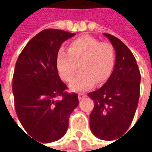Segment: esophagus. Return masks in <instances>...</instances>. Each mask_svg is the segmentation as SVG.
<instances>
[{
	"label": "esophagus",
	"instance_id": "esophagus-1",
	"mask_svg": "<svg viewBox=\"0 0 152 152\" xmlns=\"http://www.w3.org/2000/svg\"><path fill=\"white\" fill-rule=\"evenodd\" d=\"M85 97H86V94H84V93H79L78 94V99H83Z\"/></svg>",
	"mask_w": 152,
	"mask_h": 152
}]
</instances>
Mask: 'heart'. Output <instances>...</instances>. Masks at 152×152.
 Instances as JSON below:
<instances>
[{
  "mask_svg": "<svg viewBox=\"0 0 152 152\" xmlns=\"http://www.w3.org/2000/svg\"><path fill=\"white\" fill-rule=\"evenodd\" d=\"M116 61V53L109 42H101L91 36H83L71 41L68 52L60 50L56 57V65L60 76L65 82H70L80 67L81 72L70 83L75 91L91 88L95 82L106 81L113 72Z\"/></svg>",
  "mask_w": 152,
  "mask_h": 152,
  "instance_id": "1",
  "label": "heart"
}]
</instances>
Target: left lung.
Returning a JSON list of instances; mask_svg holds the SVG:
<instances>
[{"mask_svg": "<svg viewBox=\"0 0 152 152\" xmlns=\"http://www.w3.org/2000/svg\"><path fill=\"white\" fill-rule=\"evenodd\" d=\"M116 52L115 66L106 83L90 92L94 108L90 115V128L101 140H113L130 127L140 96L141 75L131 51L118 38L104 33Z\"/></svg>", "mask_w": 152, "mask_h": 152, "instance_id": "obj_1", "label": "left lung"}]
</instances>
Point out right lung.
<instances>
[{
	"label": "right lung",
	"instance_id": "1",
	"mask_svg": "<svg viewBox=\"0 0 152 152\" xmlns=\"http://www.w3.org/2000/svg\"><path fill=\"white\" fill-rule=\"evenodd\" d=\"M74 35L46 29L28 42L15 63L12 90L17 117L25 131L42 142L66 134L69 116L79 104L76 93L66 91L56 65L61 43Z\"/></svg>",
	"mask_w": 152,
	"mask_h": 152
}]
</instances>
